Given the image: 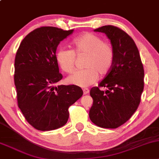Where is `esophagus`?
Returning a JSON list of instances; mask_svg holds the SVG:
<instances>
[{
  "label": "esophagus",
  "instance_id": "1",
  "mask_svg": "<svg viewBox=\"0 0 159 159\" xmlns=\"http://www.w3.org/2000/svg\"><path fill=\"white\" fill-rule=\"evenodd\" d=\"M83 93H84V94H88L89 93V89L88 88H84L83 89Z\"/></svg>",
  "mask_w": 159,
  "mask_h": 159
}]
</instances>
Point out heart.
Masks as SVG:
<instances>
[{
  "instance_id": "b5f03b06",
  "label": "heart",
  "mask_w": 159,
  "mask_h": 159,
  "mask_svg": "<svg viewBox=\"0 0 159 159\" xmlns=\"http://www.w3.org/2000/svg\"><path fill=\"white\" fill-rule=\"evenodd\" d=\"M72 50L58 48L56 53L58 65L64 72L71 73L75 69L76 56L86 55L83 66L84 69L73 73L67 78L71 84L87 87L92 84L98 78L107 75L111 69L114 59V50L110 43L103 41L98 35L85 33L71 41Z\"/></svg>"
}]
</instances>
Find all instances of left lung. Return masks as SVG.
I'll list each match as a JSON object with an SVG mask.
<instances>
[{"mask_svg":"<svg viewBox=\"0 0 159 159\" xmlns=\"http://www.w3.org/2000/svg\"><path fill=\"white\" fill-rule=\"evenodd\" d=\"M104 33L111 42L114 59L109 72L98 87L91 89V121L102 128L116 129L136 112L144 88V68L136 43L117 26L107 25L94 30ZM105 87L106 91H102Z\"/></svg>","mask_w":159,"mask_h":159,"instance_id":"obj_1","label":"left lung"}]
</instances>
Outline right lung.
<instances>
[{"mask_svg":"<svg viewBox=\"0 0 159 159\" xmlns=\"http://www.w3.org/2000/svg\"><path fill=\"white\" fill-rule=\"evenodd\" d=\"M53 26L30 32L21 42L14 61V84L19 108L26 121L41 131L61 127L68 108L83 94L77 85L55 84L62 79L56 59L60 42L72 34Z\"/></svg>","mask_w":159,"mask_h":159,"instance_id":"right-lung-1","label":"right lung"}]
</instances>
